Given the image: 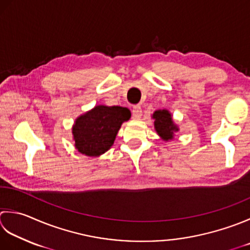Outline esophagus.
<instances>
[{
    "instance_id": "obj_1",
    "label": "esophagus",
    "mask_w": 250,
    "mask_h": 250,
    "mask_svg": "<svg viewBox=\"0 0 250 250\" xmlns=\"http://www.w3.org/2000/svg\"><path fill=\"white\" fill-rule=\"evenodd\" d=\"M132 117H133L134 119H140L141 118V117H142L141 106H139V105L133 106V108H132Z\"/></svg>"
}]
</instances>
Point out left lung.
Instances as JSON below:
<instances>
[{"instance_id": "obj_1", "label": "left lung", "mask_w": 250, "mask_h": 250, "mask_svg": "<svg viewBox=\"0 0 250 250\" xmlns=\"http://www.w3.org/2000/svg\"><path fill=\"white\" fill-rule=\"evenodd\" d=\"M155 120V129L157 133L163 138V140L168 141L173 139V132L178 131L179 129L173 125L172 118L168 110H156L153 115Z\"/></svg>"}]
</instances>
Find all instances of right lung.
I'll use <instances>...</instances> for the list:
<instances>
[{
    "instance_id": "add662e5",
    "label": "right lung",
    "mask_w": 250,
    "mask_h": 250,
    "mask_svg": "<svg viewBox=\"0 0 250 250\" xmlns=\"http://www.w3.org/2000/svg\"><path fill=\"white\" fill-rule=\"evenodd\" d=\"M131 112L120 106H96L76 120L72 128L76 148L86 156H100L114 144L122 122Z\"/></svg>"
}]
</instances>
